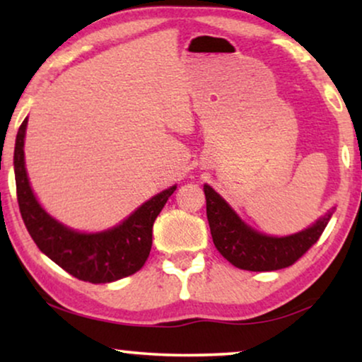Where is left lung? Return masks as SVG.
Instances as JSON below:
<instances>
[{"mask_svg":"<svg viewBox=\"0 0 362 362\" xmlns=\"http://www.w3.org/2000/svg\"><path fill=\"white\" fill-rule=\"evenodd\" d=\"M206 212L216 249L232 265L250 272L280 270L293 265L318 242L331 219V212L315 226L288 237H269L242 222L227 202L204 186Z\"/></svg>","mask_w":362,"mask_h":362,"instance_id":"obj_1","label":"left lung"}]
</instances>
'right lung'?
<instances>
[{"label": "right lung", "instance_id": "1", "mask_svg": "<svg viewBox=\"0 0 362 362\" xmlns=\"http://www.w3.org/2000/svg\"><path fill=\"white\" fill-rule=\"evenodd\" d=\"M28 118L19 127L14 146L16 196L24 226L39 250L67 274L90 284H110L136 274L145 265L153 242V222L176 186L160 192L133 212L127 221L100 234H81L54 221L39 206L24 168V135Z\"/></svg>", "mask_w": 362, "mask_h": 362}]
</instances>
